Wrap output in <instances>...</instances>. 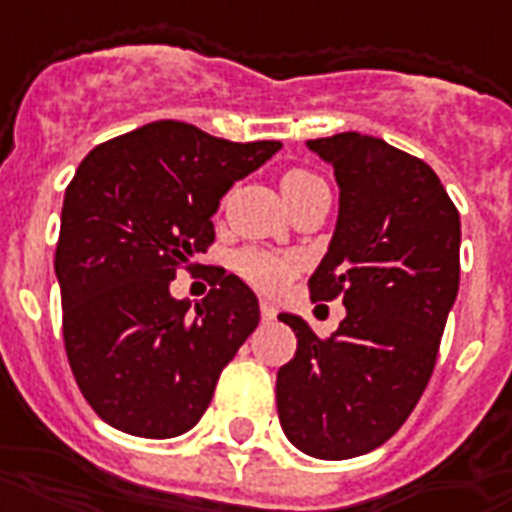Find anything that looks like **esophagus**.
Here are the masks:
<instances>
[{
	"label": "esophagus",
	"mask_w": 512,
	"mask_h": 512,
	"mask_svg": "<svg viewBox=\"0 0 512 512\" xmlns=\"http://www.w3.org/2000/svg\"><path fill=\"white\" fill-rule=\"evenodd\" d=\"M260 314H263V320H266V323H271V320L276 317L274 304H271V301H260Z\"/></svg>",
	"instance_id": "34e87169"
}]
</instances>
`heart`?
<instances>
[{
  "instance_id": "obj_1",
  "label": "heart",
  "mask_w": 512,
  "mask_h": 512,
  "mask_svg": "<svg viewBox=\"0 0 512 512\" xmlns=\"http://www.w3.org/2000/svg\"><path fill=\"white\" fill-rule=\"evenodd\" d=\"M317 181L320 179H317L314 173H309V170L293 168L282 176V192H285V195H293L298 189L312 187ZM238 271H241L244 279H249L252 285L260 287V290H279V287L287 282V276L293 274V263H290V257L249 249V252H244V255L238 257Z\"/></svg>"
}]
</instances>
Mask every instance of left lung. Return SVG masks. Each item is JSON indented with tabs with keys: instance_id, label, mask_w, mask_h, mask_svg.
<instances>
[{
	"instance_id": "obj_1",
	"label": "left lung",
	"mask_w": 512,
	"mask_h": 512,
	"mask_svg": "<svg viewBox=\"0 0 512 512\" xmlns=\"http://www.w3.org/2000/svg\"><path fill=\"white\" fill-rule=\"evenodd\" d=\"M333 165L339 219L312 301L342 298L339 328L320 339L279 314L298 339L276 372V410L306 456L342 461L380 448L426 391L458 293L461 222L437 173L361 132L306 143Z\"/></svg>"
}]
</instances>
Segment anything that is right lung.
Listing matches in <instances>:
<instances>
[{
  "instance_id": "1",
  "label": "right lung",
  "mask_w": 512,
  "mask_h": 512,
  "mask_svg": "<svg viewBox=\"0 0 512 512\" xmlns=\"http://www.w3.org/2000/svg\"><path fill=\"white\" fill-rule=\"evenodd\" d=\"M279 149V140L233 143L184 121H151L78 165L54 268L67 361L108 426L168 439L203 418L260 306L225 268L195 306L176 301L170 282L214 244L222 195Z\"/></svg>"
}]
</instances>
